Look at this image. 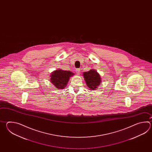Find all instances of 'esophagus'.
Here are the masks:
<instances>
[{
	"mask_svg": "<svg viewBox=\"0 0 152 152\" xmlns=\"http://www.w3.org/2000/svg\"><path fill=\"white\" fill-rule=\"evenodd\" d=\"M75 72H76V73H77V75H79V74H80V69H79V68L76 69Z\"/></svg>",
	"mask_w": 152,
	"mask_h": 152,
	"instance_id": "obj_1",
	"label": "esophagus"
}]
</instances>
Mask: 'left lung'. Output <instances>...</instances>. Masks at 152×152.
<instances>
[{"label":"left lung","mask_w":152,"mask_h":152,"mask_svg":"<svg viewBox=\"0 0 152 152\" xmlns=\"http://www.w3.org/2000/svg\"><path fill=\"white\" fill-rule=\"evenodd\" d=\"M83 76L87 87L90 90H94L99 87L101 83V77L95 69H92L89 71L84 72Z\"/></svg>","instance_id":"obj_1"}]
</instances>
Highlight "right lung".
I'll return each mask as SVG.
<instances>
[{
  "label": "right lung",
  "mask_w": 152,
  "mask_h": 152,
  "mask_svg": "<svg viewBox=\"0 0 152 152\" xmlns=\"http://www.w3.org/2000/svg\"><path fill=\"white\" fill-rule=\"evenodd\" d=\"M74 75L72 72L58 69L50 75V82L58 89L64 88L68 83L69 78Z\"/></svg>",
  "instance_id": "1"
}]
</instances>
